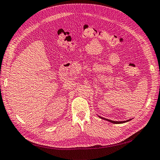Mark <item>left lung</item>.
Returning a JSON list of instances; mask_svg holds the SVG:
<instances>
[{
	"mask_svg": "<svg viewBox=\"0 0 160 160\" xmlns=\"http://www.w3.org/2000/svg\"><path fill=\"white\" fill-rule=\"evenodd\" d=\"M101 118L103 119H106V120H107V121L110 122H112V123H125V122H129L130 120V119H129V120H127V121H123V122H115V121H112V120H110V119H108L103 118V117H101Z\"/></svg>",
	"mask_w": 160,
	"mask_h": 160,
	"instance_id": "1",
	"label": "left lung"
}]
</instances>
